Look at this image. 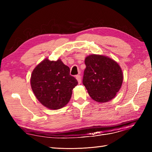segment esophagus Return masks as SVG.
<instances>
[{
    "label": "esophagus",
    "instance_id": "34e87169",
    "mask_svg": "<svg viewBox=\"0 0 152 152\" xmlns=\"http://www.w3.org/2000/svg\"><path fill=\"white\" fill-rule=\"evenodd\" d=\"M76 78L77 80H78V82L79 83H81V76H80V75H79V74H78V75H76Z\"/></svg>",
    "mask_w": 152,
    "mask_h": 152
}]
</instances>
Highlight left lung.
Returning a JSON list of instances; mask_svg holds the SVG:
<instances>
[{
    "label": "left lung",
    "mask_w": 152,
    "mask_h": 152,
    "mask_svg": "<svg viewBox=\"0 0 152 152\" xmlns=\"http://www.w3.org/2000/svg\"><path fill=\"white\" fill-rule=\"evenodd\" d=\"M85 64L82 82L89 96L99 102L111 101L122 85L121 67L110 58L95 54L87 57Z\"/></svg>",
    "instance_id": "obj_1"
}]
</instances>
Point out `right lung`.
<instances>
[{
	"instance_id": "add662e5",
	"label": "right lung",
	"mask_w": 152,
	"mask_h": 152,
	"mask_svg": "<svg viewBox=\"0 0 152 152\" xmlns=\"http://www.w3.org/2000/svg\"><path fill=\"white\" fill-rule=\"evenodd\" d=\"M77 84L76 79L70 75L69 67L61 59H45L35 67L31 77L34 95L42 104L51 110L64 107Z\"/></svg>"
}]
</instances>
